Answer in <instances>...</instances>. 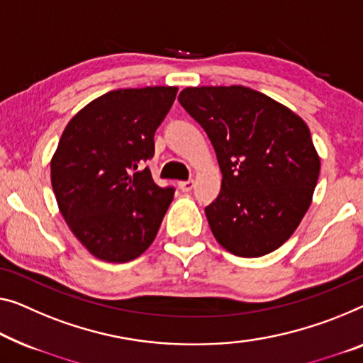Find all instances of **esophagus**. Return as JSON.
Segmentation results:
<instances>
[{
	"label": "esophagus",
	"mask_w": 363,
	"mask_h": 363,
	"mask_svg": "<svg viewBox=\"0 0 363 363\" xmlns=\"http://www.w3.org/2000/svg\"><path fill=\"white\" fill-rule=\"evenodd\" d=\"M177 186H179V189L182 192H191L192 191V187H194V181L192 179H189V181H181L179 184H177Z\"/></svg>",
	"instance_id": "esophagus-1"
}]
</instances>
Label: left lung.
<instances>
[{"label": "left lung", "mask_w": 363, "mask_h": 363, "mask_svg": "<svg viewBox=\"0 0 363 363\" xmlns=\"http://www.w3.org/2000/svg\"><path fill=\"white\" fill-rule=\"evenodd\" d=\"M177 99L208 135L223 176L205 207L216 241L240 257L275 251L300 225L320 176L310 128L245 86L186 88Z\"/></svg>", "instance_id": "left-lung-1"}]
</instances>
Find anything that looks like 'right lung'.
Listing matches in <instances>:
<instances>
[{
    "instance_id": "add662e5",
    "label": "right lung",
    "mask_w": 363,
    "mask_h": 363,
    "mask_svg": "<svg viewBox=\"0 0 363 363\" xmlns=\"http://www.w3.org/2000/svg\"><path fill=\"white\" fill-rule=\"evenodd\" d=\"M176 94L172 86L111 91L63 130L52 187L69 230L97 259L133 261L158 233L174 187L156 186L143 164Z\"/></svg>"
}]
</instances>
